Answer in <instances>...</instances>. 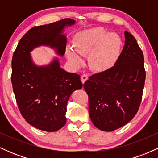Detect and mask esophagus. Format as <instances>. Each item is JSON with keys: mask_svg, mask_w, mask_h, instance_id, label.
<instances>
[{"mask_svg": "<svg viewBox=\"0 0 158 158\" xmlns=\"http://www.w3.org/2000/svg\"><path fill=\"white\" fill-rule=\"evenodd\" d=\"M88 74H86V73L83 74V75L81 77V82H82V84H84V83L85 82V81L88 80Z\"/></svg>", "mask_w": 158, "mask_h": 158, "instance_id": "34e87169", "label": "esophagus"}]
</instances>
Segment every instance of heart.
Masks as SVG:
<instances>
[{
	"label": "heart",
	"mask_w": 158,
	"mask_h": 158,
	"mask_svg": "<svg viewBox=\"0 0 158 158\" xmlns=\"http://www.w3.org/2000/svg\"><path fill=\"white\" fill-rule=\"evenodd\" d=\"M120 38L100 27L89 29L78 34L73 42V50L66 49L67 59L76 68L84 64L80 56H88V65L95 72L110 70L118 60L121 52Z\"/></svg>",
	"instance_id": "heart-1"
}]
</instances>
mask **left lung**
<instances>
[{
	"label": "left lung",
	"mask_w": 158,
	"mask_h": 158,
	"mask_svg": "<svg viewBox=\"0 0 158 158\" xmlns=\"http://www.w3.org/2000/svg\"><path fill=\"white\" fill-rule=\"evenodd\" d=\"M125 45L110 70L85 81L89 115L101 131H112L127 124L139 109L144 88V57L133 35L125 31Z\"/></svg>",
	"instance_id": "1"
}]
</instances>
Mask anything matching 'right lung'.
<instances>
[{"label": "right lung", "mask_w": 158, "mask_h": 158, "mask_svg": "<svg viewBox=\"0 0 158 158\" xmlns=\"http://www.w3.org/2000/svg\"><path fill=\"white\" fill-rule=\"evenodd\" d=\"M75 23L64 19L32 27L20 40L12 56L11 79L20 112L29 124L42 131H56L64 126L69 98L82 83L80 76L61 68L57 57L48 65L38 66L30 52L47 46L63 56L67 44L63 32Z\"/></svg>", "instance_id": "obj_1"}]
</instances>
